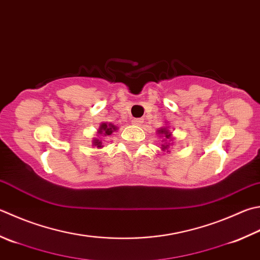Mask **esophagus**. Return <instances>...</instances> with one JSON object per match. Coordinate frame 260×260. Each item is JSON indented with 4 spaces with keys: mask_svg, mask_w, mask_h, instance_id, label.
I'll return each instance as SVG.
<instances>
[{
    "mask_svg": "<svg viewBox=\"0 0 260 260\" xmlns=\"http://www.w3.org/2000/svg\"><path fill=\"white\" fill-rule=\"evenodd\" d=\"M143 123H144L143 119H134V120H132V124H135V125H141Z\"/></svg>",
    "mask_w": 260,
    "mask_h": 260,
    "instance_id": "esophagus-1",
    "label": "esophagus"
}]
</instances>
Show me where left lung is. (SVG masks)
Masks as SVG:
<instances>
[{
	"instance_id": "1",
	"label": "left lung",
	"mask_w": 260,
	"mask_h": 260,
	"mask_svg": "<svg viewBox=\"0 0 260 260\" xmlns=\"http://www.w3.org/2000/svg\"><path fill=\"white\" fill-rule=\"evenodd\" d=\"M157 135L159 136V138H163L161 140V150H166V151H170L169 149L171 148V146H172L173 143H171V141L173 140V136H172V132L170 131V126L166 125V126H161L157 131Z\"/></svg>"
}]
</instances>
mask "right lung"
Returning a JSON list of instances; mask_svg holds the SVG:
<instances>
[{
	"label": "right lung",
	"instance_id": "obj_1",
	"mask_svg": "<svg viewBox=\"0 0 260 260\" xmlns=\"http://www.w3.org/2000/svg\"><path fill=\"white\" fill-rule=\"evenodd\" d=\"M117 126L113 123H111V122H103V123H101L99 130H97V136L100 137H107V136H111L112 134H113L114 131H116ZM92 145L96 146L97 148H102V140H100L99 138H94V140H92Z\"/></svg>",
	"mask_w": 260,
	"mask_h": 260
}]
</instances>
